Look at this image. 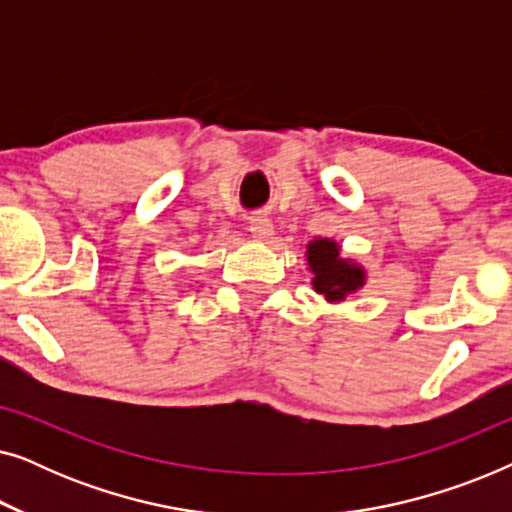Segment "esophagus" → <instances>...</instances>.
<instances>
[{
    "label": "esophagus",
    "mask_w": 512,
    "mask_h": 512,
    "mask_svg": "<svg viewBox=\"0 0 512 512\" xmlns=\"http://www.w3.org/2000/svg\"><path fill=\"white\" fill-rule=\"evenodd\" d=\"M249 230L258 242H268L270 237L275 235V226H272V221L265 219V216H256V219H251Z\"/></svg>",
    "instance_id": "esophagus-1"
}]
</instances>
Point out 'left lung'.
Here are the masks:
<instances>
[{
  "label": "left lung",
  "instance_id": "1",
  "mask_svg": "<svg viewBox=\"0 0 512 512\" xmlns=\"http://www.w3.org/2000/svg\"><path fill=\"white\" fill-rule=\"evenodd\" d=\"M307 265L312 272L314 291L328 303H342L349 293L366 284V270L352 258L340 256V244L328 237H317L307 244Z\"/></svg>",
  "mask_w": 512,
  "mask_h": 512
}]
</instances>
